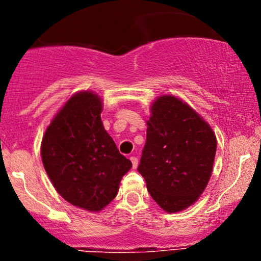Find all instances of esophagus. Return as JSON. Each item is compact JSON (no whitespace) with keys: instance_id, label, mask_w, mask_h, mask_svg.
<instances>
[{"instance_id":"34e87169","label":"esophagus","mask_w":261,"mask_h":261,"mask_svg":"<svg viewBox=\"0 0 261 261\" xmlns=\"http://www.w3.org/2000/svg\"><path fill=\"white\" fill-rule=\"evenodd\" d=\"M130 161L133 162V168H136L137 164H139V160H137V157H135V155H131Z\"/></svg>"}]
</instances>
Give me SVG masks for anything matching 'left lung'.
Instances as JSON below:
<instances>
[{
    "label": "left lung",
    "mask_w": 261,
    "mask_h": 261,
    "mask_svg": "<svg viewBox=\"0 0 261 261\" xmlns=\"http://www.w3.org/2000/svg\"><path fill=\"white\" fill-rule=\"evenodd\" d=\"M139 164L152 199L178 212L199 199L214 167L217 141L212 128L187 103L163 95L152 104Z\"/></svg>",
    "instance_id": "obj_1"
}]
</instances>
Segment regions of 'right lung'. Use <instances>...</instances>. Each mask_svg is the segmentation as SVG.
<instances>
[{
  "label": "right lung",
  "mask_w": 261,
  "mask_h": 261,
  "mask_svg": "<svg viewBox=\"0 0 261 261\" xmlns=\"http://www.w3.org/2000/svg\"><path fill=\"white\" fill-rule=\"evenodd\" d=\"M101 100L92 92L72 95L53 119L41 141V160L54 188L66 201L100 211L133 167L100 119Z\"/></svg>",
  "instance_id": "1"
}]
</instances>
